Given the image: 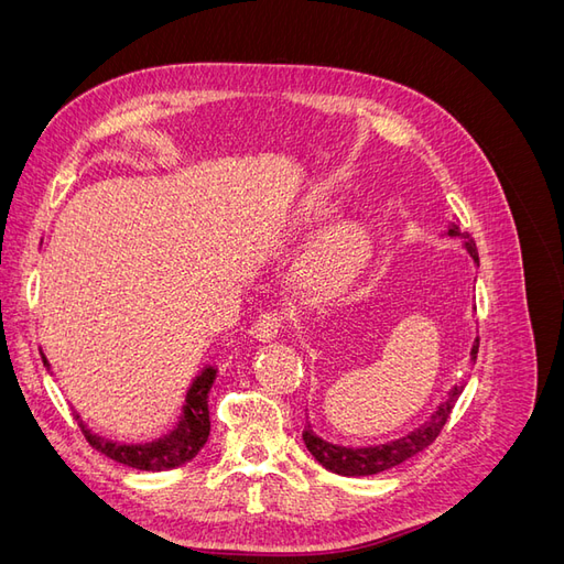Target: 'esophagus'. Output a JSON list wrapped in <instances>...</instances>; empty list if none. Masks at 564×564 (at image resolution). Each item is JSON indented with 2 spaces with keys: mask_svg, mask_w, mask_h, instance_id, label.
Masks as SVG:
<instances>
[{
  "mask_svg": "<svg viewBox=\"0 0 564 564\" xmlns=\"http://www.w3.org/2000/svg\"><path fill=\"white\" fill-rule=\"evenodd\" d=\"M280 329H282V319H280V315H275V313H268V315H261L259 319L253 322L251 334H253V338H256V340H261V344H270L272 338H278Z\"/></svg>",
  "mask_w": 564,
  "mask_h": 564,
  "instance_id": "esophagus-1",
  "label": "esophagus"
}]
</instances>
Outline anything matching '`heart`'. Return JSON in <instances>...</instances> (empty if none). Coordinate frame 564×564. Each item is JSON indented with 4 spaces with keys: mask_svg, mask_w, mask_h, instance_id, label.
Segmentation results:
<instances>
[{
    "mask_svg": "<svg viewBox=\"0 0 564 564\" xmlns=\"http://www.w3.org/2000/svg\"><path fill=\"white\" fill-rule=\"evenodd\" d=\"M329 212L317 209L305 218V228L315 230L327 224ZM371 237L357 220L336 226L305 256L299 268V286L311 301H327L344 289L369 259Z\"/></svg>",
    "mask_w": 564,
    "mask_h": 564,
    "instance_id": "b5f03b06",
    "label": "heart"
}]
</instances>
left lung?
<instances>
[{
	"instance_id": "left-lung-1",
	"label": "left lung",
	"mask_w": 564,
	"mask_h": 564,
	"mask_svg": "<svg viewBox=\"0 0 564 564\" xmlns=\"http://www.w3.org/2000/svg\"><path fill=\"white\" fill-rule=\"evenodd\" d=\"M440 237H458V240H464V245H460V247L466 249V253L470 256L475 265H480V256H477L475 242L468 240V237L460 232L456 220H449V224L445 226V232H440ZM475 357H477V338H475V344L470 348V365L475 362ZM468 379H470V371L466 369L464 373H460V379L449 388L447 398L435 406V412L429 419H425L419 425V429L409 431V433H404L395 440L381 442V445H367V447L334 445V442L324 440L315 433L311 421L305 423L303 442H305V447H308V452L315 456L317 464H322L324 468L336 473V475L365 477V475H377V473H383L388 468H395V466L404 464L406 458H412L419 452H423L425 447L433 445V440L440 435L442 425L447 423L452 409H454L460 392H464Z\"/></svg>"
}]
</instances>
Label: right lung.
Wrapping results in <instances>:
<instances>
[{
	"instance_id": "add662e5",
	"label": "right lung",
	"mask_w": 564,
	"mask_h": 564,
	"mask_svg": "<svg viewBox=\"0 0 564 564\" xmlns=\"http://www.w3.org/2000/svg\"><path fill=\"white\" fill-rule=\"evenodd\" d=\"M42 362L51 371V365L44 357V352H42ZM216 377H218L216 365L202 367V371L185 390L181 414L176 416L172 431H166L155 440L131 442V445H127V442H117L94 433L77 412H75V419L89 445L100 454H106L108 458L117 460V464H124L135 470H148V473L172 470L187 464V460H193L197 452L207 445L209 431H212L209 390Z\"/></svg>"
}]
</instances>
